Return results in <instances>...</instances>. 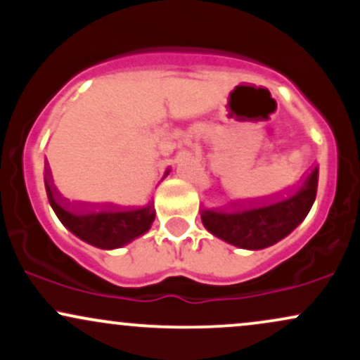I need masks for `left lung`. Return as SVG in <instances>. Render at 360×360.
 Here are the masks:
<instances>
[{
    "label": "left lung",
    "mask_w": 360,
    "mask_h": 360,
    "mask_svg": "<svg viewBox=\"0 0 360 360\" xmlns=\"http://www.w3.org/2000/svg\"><path fill=\"white\" fill-rule=\"evenodd\" d=\"M318 167L291 194L262 205L235 210L201 208L205 229L220 240L247 250H260L288 237L307 218L316 198Z\"/></svg>",
    "instance_id": "obj_1"
}]
</instances>
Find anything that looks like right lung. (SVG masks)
Returning <instances> with one entry per match:
<instances>
[{"label": "right lung", "mask_w": 360, "mask_h": 360, "mask_svg": "<svg viewBox=\"0 0 360 360\" xmlns=\"http://www.w3.org/2000/svg\"><path fill=\"white\" fill-rule=\"evenodd\" d=\"M167 174L169 169L164 177ZM44 181L49 203L62 225L82 242L98 249H120L147 233L155 220L154 201L135 210H117L98 203H71L65 198H59L49 167H45Z\"/></svg>", "instance_id": "1"}]
</instances>
